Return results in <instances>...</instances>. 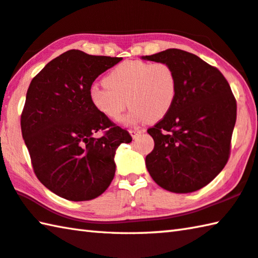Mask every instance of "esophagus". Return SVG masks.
<instances>
[{
    "instance_id": "obj_1",
    "label": "esophagus",
    "mask_w": 258,
    "mask_h": 258,
    "mask_svg": "<svg viewBox=\"0 0 258 258\" xmlns=\"http://www.w3.org/2000/svg\"><path fill=\"white\" fill-rule=\"evenodd\" d=\"M145 132V130H139V128H131L130 130V134L132 135L133 139H137L140 134H142Z\"/></svg>"
}]
</instances>
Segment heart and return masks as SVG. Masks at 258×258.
Wrapping results in <instances>:
<instances>
[{"instance_id": "heart-1", "label": "heart", "mask_w": 258, "mask_h": 258, "mask_svg": "<svg viewBox=\"0 0 258 258\" xmlns=\"http://www.w3.org/2000/svg\"><path fill=\"white\" fill-rule=\"evenodd\" d=\"M104 86H92L89 98L93 107L118 120L127 104V121H156L170 110L177 93V80L169 64L125 60L105 77ZM128 100L126 101L125 99Z\"/></svg>"}]
</instances>
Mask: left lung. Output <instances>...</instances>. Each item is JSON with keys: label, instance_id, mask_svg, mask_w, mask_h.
<instances>
[{"label": "left lung", "instance_id": "obj_1", "mask_svg": "<svg viewBox=\"0 0 258 258\" xmlns=\"http://www.w3.org/2000/svg\"><path fill=\"white\" fill-rule=\"evenodd\" d=\"M172 68L177 93L170 110L148 130L154 149L145 158L150 176L172 193H191L212 181L230 154L237 105L218 69L188 51L170 48L142 56Z\"/></svg>", "mask_w": 258, "mask_h": 258}]
</instances>
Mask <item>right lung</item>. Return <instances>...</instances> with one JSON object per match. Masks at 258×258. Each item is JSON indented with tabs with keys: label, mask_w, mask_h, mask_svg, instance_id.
Wrapping results in <instances>:
<instances>
[{
	"label": "right lung",
	"mask_w": 258,
	"mask_h": 258,
	"mask_svg": "<svg viewBox=\"0 0 258 258\" xmlns=\"http://www.w3.org/2000/svg\"><path fill=\"white\" fill-rule=\"evenodd\" d=\"M120 60L68 50L50 60L28 88L22 138L37 178L65 200L90 201L104 193L115 176L116 149L132 141L89 98L93 81ZM99 130L105 134L96 139Z\"/></svg>",
	"instance_id": "add662e5"
}]
</instances>
